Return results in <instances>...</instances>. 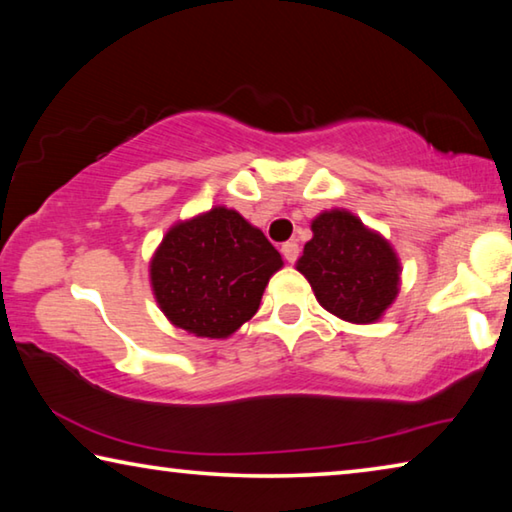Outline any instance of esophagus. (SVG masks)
<instances>
[{"label":"esophagus","instance_id":"34e87169","mask_svg":"<svg viewBox=\"0 0 512 512\" xmlns=\"http://www.w3.org/2000/svg\"><path fill=\"white\" fill-rule=\"evenodd\" d=\"M298 253H300V248H298L296 241H287V244H282V255H284V259H287L289 264L296 262Z\"/></svg>","mask_w":512,"mask_h":512}]
</instances>
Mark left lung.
<instances>
[{
  "label": "left lung",
  "instance_id": "1",
  "mask_svg": "<svg viewBox=\"0 0 512 512\" xmlns=\"http://www.w3.org/2000/svg\"><path fill=\"white\" fill-rule=\"evenodd\" d=\"M311 232L296 268L316 300L348 323H375L400 291V259L391 244L345 210L318 214Z\"/></svg>",
  "mask_w": 512,
  "mask_h": 512
}]
</instances>
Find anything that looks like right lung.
I'll list each match as a JSON object with an SVG mask.
<instances>
[{
	"label": "right lung",
	"mask_w": 512,
	"mask_h": 512,
	"mask_svg": "<svg viewBox=\"0 0 512 512\" xmlns=\"http://www.w3.org/2000/svg\"><path fill=\"white\" fill-rule=\"evenodd\" d=\"M282 257L244 216L212 207L180 221L151 259V287L173 325L203 339H228L255 316Z\"/></svg>",
	"instance_id": "obj_1"
}]
</instances>
